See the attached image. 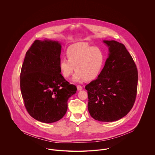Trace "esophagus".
<instances>
[{"mask_svg":"<svg viewBox=\"0 0 155 155\" xmlns=\"http://www.w3.org/2000/svg\"><path fill=\"white\" fill-rule=\"evenodd\" d=\"M77 89H78V91H81V90H82V89H83V88H82V87L81 86V85H78V86H77Z\"/></svg>","mask_w":155,"mask_h":155,"instance_id":"esophagus-1","label":"esophagus"}]
</instances>
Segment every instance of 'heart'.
Listing matches in <instances>:
<instances>
[{"mask_svg": "<svg viewBox=\"0 0 155 155\" xmlns=\"http://www.w3.org/2000/svg\"><path fill=\"white\" fill-rule=\"evenodd\" d=\"M66 54L68 60H60V68L66 78L70 77L75 69L76 72L72 79L74 82L95 79L101 73L105 63L103 51L86 42H78L69 46Z\"/></svg>", "mask_w": 155, "mask_h": 155, "instance_id": "heart-1", "label": "heart"}]
</instances>
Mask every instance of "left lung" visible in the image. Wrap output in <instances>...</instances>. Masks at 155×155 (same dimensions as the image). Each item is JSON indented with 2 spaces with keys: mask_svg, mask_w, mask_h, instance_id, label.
I'll return each mask as SVG.
<instances>
[{
  "mask_svg": "<svg viewBox=\"0 0 155 155\" xmlns=\"http://www.w3.org/2000/svg\"><path fill=\"white\" fill-rule=\"evenodd\" d=\"M109 57L97 79L88 91L90 115L100 122H113L126 116L133 108L137 95L138 71L125 45L115 41H103Z\"/></svg>",
  "mask_w": 155,
  "mask_h": 155,
  "instance_id": "obj_1",
  "label": "left lung"
}]
</instances>
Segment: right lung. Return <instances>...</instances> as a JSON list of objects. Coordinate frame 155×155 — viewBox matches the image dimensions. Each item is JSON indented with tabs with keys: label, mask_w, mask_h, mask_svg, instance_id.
<instances>
[{
	"label": "right lung",
	"mask_w": 155,
	"mask_h": 155,
	"mask_svg": "<svg viewBox=\"0 0 155 155\" xmlns=\"http://www.w3.org/2000/svg\"><path fill=\"white\" fill-rule=\"evenodd\" d=\"M61 44L36 40L27 51L20 74V88L29 114L44 123L61 119L67 110V101L77 88L70 84L60 68Z\"/></svg>",
	"instance_id": "1"
}]
</instances>
